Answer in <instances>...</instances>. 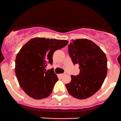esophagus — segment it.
Instances as JSON below:
<instances>
[{
    "label": "esophagus",
    "mask_w": 121,
    "mask_h": 121,
    "mask_svg": "<svg viewBox=\"0 0 121 121\" xmlns=\"http://www.w3.org/2000/svg\"><path fill=\"white\" fill-rule=\"evenodd\" d=\"M60 75V76H63V75H64V73H62V74H60V75Z\"/></svg>",
    "instance_id": "esophagus-1"
}]
</instances>
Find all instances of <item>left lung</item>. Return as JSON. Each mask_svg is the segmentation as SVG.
Instances as JSON below:
<instances>
[{
    "mask_svg": "<svg viewBox=\"0 0 121 121\" xmlns=\"http://www.w3.org/2000/svg\"><path fill=\"white\" fill-rule=\"evenodd\" d=\"M68 51L74 65H79V74L71 75L65 84L68 93L75 98L84 99L101 88L107 74V59L97 45L87 39L72 40Z\"/></svg>",
    "mask_w": 121,
    "mask_h": 121,
    "instance_id": "left-lung-1",
    "label": "left lung"
}]
</instances>
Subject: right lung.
I'll return each instance as SVG.
<instances>
[{"instance_id": "add662e5", "label": "right lung", "mask_w": 121, "mask_h": 121, "mask_svg": "<svg viewBox=\"0 0 121 121\" xmlns=\"http://www.w3.org/2000/svg\"><path fill=\"white\" fill-rule=\"evenodd\" d=\"M66 40L35 38L20 49L15 60V73L19 84L28 96L42 99L51 95L58 78L53 69H45L52 65L53 53L65 47Z\"/></svg>"}]
</instances>
